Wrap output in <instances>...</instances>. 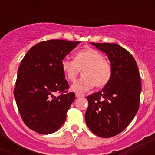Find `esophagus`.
Returning a JSON list of instances; mask_svg holds the SVG:
<instances>
[{"instance_id": "obj_1", "label": "esophagus", "mask_w": 155, "mask_h": 155, "mask_svg": "<svg viewBox=\"0 0 155 155\" xmlns=\"http://www.w3.org/2000/svg\"><path fill=\"white\" fill-rule=\"evenodd\" d=\"M75 97H77V98H80V97H84V96L83 94H80V93H76V94H75Z\"/></svg>"}]
</instances>
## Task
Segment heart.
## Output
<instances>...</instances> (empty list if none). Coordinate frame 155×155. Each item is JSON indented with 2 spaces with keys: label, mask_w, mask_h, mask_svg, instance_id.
Returning <instances> with one entry per match:
<instances>
[{
  "label": "heart",
  "mask_w": 155,
  "mask_h": 155,
  "mask_svg": "<svg viewBox=\"0 0 155 155\" xmlns=\"http://www.w3.org/2000/svg\"><path fill=\"white\" fill-rule=\"evenodd\" d=\"M62 69L67 80L75 82L82 71L84 77L72 85L71 89L83 92L91 89L93 86L102 88L108 85L112 77L110 62L104 58L103 54L97 50L87 48L75 54L74 60L64 58L62 61Z\"/></svg>",
  "instance_id": "b5f03b06"
}]
</instances>
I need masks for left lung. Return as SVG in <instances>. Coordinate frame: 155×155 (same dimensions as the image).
Here are the masks:
<instances>
[{
  "mask_svg": "<svg viewBox=\"0 0 155 155\" xmlns=\"http://www.w3.org/2000/svg\"><path fill=\"white\" fill-rule=\"evenodd\" d=\"M92 44L108 55L113 73L101 92L87 96L85 120L93 134L106 138L122 132L136 115L141 80L137 63L127 50L116 43Z\"/></svg>",
  "mask_w": 155,
  "mask_h": 155,
  "instance_id": "8db88e82",
  "label": "left lung"
}]
</instances>
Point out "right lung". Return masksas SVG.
<instances>
[{"label":"right lung","mask_w":155,"mask_h":155,"mask_svg":"<svg viewBox=\"0 0 155 155\" xmlns=\"http://www.w3.org/2000/svg\"><path fill=\"white\" fill-rule=\"evenodd\" d=\"M80 42L43 41L31 47L22 58L13 94L21 117L30 130L49 134L65 122L75 95L68 92L69 84L61 64Z\"/></svg>","instance_id":"add662e5"}]
</instances>
